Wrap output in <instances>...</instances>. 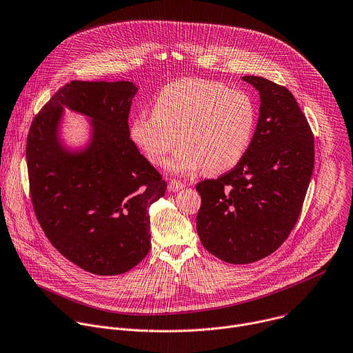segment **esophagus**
Returning a JSON list of instances; mask_svg holds the SVG:
<instances>
[{"label": "esophagus", "instance_id": "34e87169", "mask_svg": "<svg viewBox=\"0 0 353 353\" xmlns=\"http://www.w3.org/2000/svg\"><path fill=\"white\" fill-rule=\"evenodd\" d=\"M183 188H185V183L181 182V181H176V179H171L170 183H168V189H170L171 192H179V190H182Z\"/></svg>", "mask_w": 353, "mask_h": 353}]
</instances>
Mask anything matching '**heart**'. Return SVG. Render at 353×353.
<instances>
[{
  "label": "heart",
  "mask_w": 353,
  "mask_h": 353,
  "mask_svg": "<svg viewBox=\"0 0 353 353\" xmlns=\"http://www.w3.org/2000/svg\"><path fill=\"white\" fill-rule=\"evenodd\" d=\"M257 110L249 93L225 83L186 78L164 86L153 99V112L130 122L133 145L154 165L168 163L175 174L207 168L219 174L238 165L254 136Z\"/></svg>",
  "instance_id": "heart-1"
}]
</instances>
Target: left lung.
<instances>
[{"instance_id": "obj_1", "label": "left lung", "mask_w": 353, "mask_h": 353, "mask_svg": "<svg viewBox=\"0 0 353 353\" xmlns=\"http://www.w3.org/2000/svg\"><path fill=\"white\" fill-rule=\"evenodd\" d=\"M260 94V112L242 161L196 185L203 246L231 264L275 252L294 230L314 167L313 133L294 94L261 77H243Z\"/></svg>"}]
</instances>
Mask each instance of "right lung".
<instances>
[{"label":"right lung","instance_id":"obj_1","mask_svg":"<svg viewBox=\"0 0 353 353\" xmlns=\"http://www.w3.org/2000/svg\"><path fill=\"white\" fill-rule=\"evenodd\" d=\"M137 93L132 82L74 81L34 117L26 145L36 217L52 246L97 275L129 271L150 250L149 208L167 183L129 137ZM65 108L91 119L90 143L66 148L59 137Z\"/></svg>","mask_w":353,"mask_h":353}]
</instances>
